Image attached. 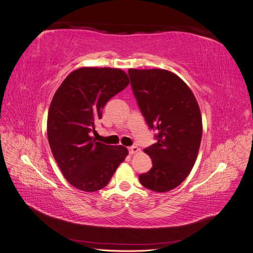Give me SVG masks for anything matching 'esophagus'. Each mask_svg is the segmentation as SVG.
Wrapping results in <instances>:
<instances>
[{"label": "esophagus", "mask_w": 253, "mask_h": 253, "mask_svg": "<svg viewBox=\"0 0 253 253\" xmlns=\"http://www.w3.org/2000/svg\"><path fill=\"white\" fill-rule=\"evenodd\" d=\"M139 151V149L138 148H137V147H135V145H133V147H129L128 148V153H129V154H135V153H137V152H138Z\"/></svg>", "instance_id": "1"}]
</instances>
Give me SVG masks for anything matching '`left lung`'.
Returning <instances> with one entry per match:
<instances>
[{
  "label": "left lung",
  "mask_w": 253,
  "mask_h": 253,
  "mask_svg": "<svg viewBox=\"0 0 253 253\" xmlns=\"http://www.w3.org/2000/svg\"><path fill=\"white\" fill-rule=\"evenodd\" d=\"M128 76L157 140L144 149L153 166L139 180L149 190L168 192L186 179L195 164L203 134L200 106L187 84L169 71L129 68Z\"/></svg>",
  "instance_id": "left-lung-1"
}]
</instances>
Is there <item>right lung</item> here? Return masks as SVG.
I'll list each match as a JSON object with an SVG mask.
<instances>
[{
    "label": "right lung",
    "instance_id": "obj_1",
    "mask_svg": "<svg viewBox=\"0 0 253 253\" xmlns=\"http://www.w3.org/2000/svg\"><path fill=\"white\" fill-rule=\"evenodd\" d=\"M128 83L119 68L81 67L68 75L53 95L47 116L49 147L75 188L85 192L104 188L126 159V147L96 141L91 133L106 102Z\"/></svg>",
    "mask_w": 253,
    "mask_h": 253
}]
</instances>
